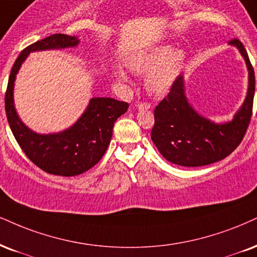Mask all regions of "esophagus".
<instances>
[{
    "label": "esophagus",
    "mask_w": 257,
    "mask_h": 257,
    "mask_svg": "<svg viewBox=\"0 0 257 257\" xmlns=\"http://www.w3.org/2000/svg\"><path fill=\"white\" fill-rule=\"evenodd\" d=\"M150 106L151 104L149 102H139L137 104V108L138 109H148V108H150Z\"/></svg>",
    "instance_id": "1"
}]
</instances>
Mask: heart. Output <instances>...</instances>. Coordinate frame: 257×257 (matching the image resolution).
I'll return each mask as SVG.
<instances>
[{"instance_id": "b5f03b06", "label": "heart", "mask_w": 257, "mask_h": 257, "mask_svg": "<svg viewBox=\"0 0 257 257\" xmlns=\"http://www.w3.org/2000/svg\"><path fill=\"white\" fill-rule=\"evenodd\" d=\"M185 55L182 51H174L170 46H157L149 51L136 55L127 61V66L138 74L150 71L145 84L153 95H164L170 90L181 71ZM119 78L126 80L125 72H118Z\"/></svg>"}]
</instances>
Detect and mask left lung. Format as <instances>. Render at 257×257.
<instances>
[{
	"mask_svg": "<svg viewBox=\"0 0 257 257\" xmlns=\"http://www.w3.org/2000/svg\"><path fill=\"white\" fill-rule=\"evenodd\" d=\"M244 57L249 71V88L244 103L232 121L211 122L187 102L183 77L177 76L170 91L155 108L151 139L167 161L182 167H201L229 156L244 138L252 115L255 72L248 53L238 39L230 40Z\"/></svg>",
	"mask_w": 257,
	"mask_h": 257,
	"instance_id": "1",
	"label": "left lung"
}]
</instances>
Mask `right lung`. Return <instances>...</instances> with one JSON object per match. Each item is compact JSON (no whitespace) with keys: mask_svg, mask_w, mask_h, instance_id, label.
<instances>
[{"mask_svg":"<svg viewBox=\"0 0 257 257\" xmlns=\"http://www.w3.org/2000/svg\"><path fill=\"white\" fill-rule=\"evenodd\" d=\"M80 40L66 34L38 40L20 52L9 75L5 95V108L9 126L25 155L44 172L61 176H75L89 170L106 153L113 125L128 108V103L110 97H93L83 115L72 127L61 134L37 135L19 119L13 102L15 75L32 51L65 49L76 46Z\"/></svg>","mask_w":257,"mask_h":257,"instance_id":"right-lung-1","label":"right lung"}]
</instances>
